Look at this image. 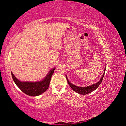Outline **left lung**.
Returning a JSON list of instances; mask_svg holds the SVG:
<instances>
[{
    "mask_svg": "<svg viewBox=\"0 0 126 126\" xmlns=\"http://www.w3.org/2000/svg\"><path fill=\"white\" fill-rule=\"evenodd\" d=\"M105 70H106V68L105 69V71L104 74L102 75V77L101 78L100 80L97 83H95V84H94L91 86H87V87H78L77 86H75L73 84H72L71 82H70V81L68 80V79L67 78V76L66 75V77L67 79V80L68 81V84L69 85V86H70V87L71 88V89L73 90L74 91H75V92L79 94H81L82 95L84 94H89L90 93L92 92V91H94V90H96L97 88L99 86V85H100V83H101L102 79L104 78V75H105Z\"/></svg>",
    "mask_w": 126,
    "mask_h": 126,
    "instance_id": "left-lung-1",
    "label": "left lung"
}]
</instances>
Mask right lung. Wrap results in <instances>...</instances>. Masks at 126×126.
<instances>
[{"mask_svg":"<svg viewBox=\"0 0 126 126\" xmlns=\"http://www.w3.org/2000/svg\"><path fill=\"white\" fill-rule=\"evenodd\" d=\"M55 69H52L43 80L38 82H22L15 77L11 71V73L15 83L22 92L28 96H37L47 90Z\"/></svg>","mask_w":126,"mask_h":126,"instance_id":"1","label":"right lung"}]
</instances>
